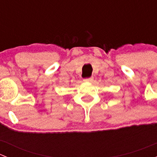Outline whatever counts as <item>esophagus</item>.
<instances>
[{
  "mask_svg": "<svg viewBox=\"0 0 157 157\" xmlns=\"http://www.w3.org/2000/svg\"><path fill=\"white\" fill-rule=\"evenodd\" d=\"M93 80V77H90V78L84 79V80H83V81H84V82H92Z\"/></svg>",
  "mask_w": 157,
  "mask_h": 157,
  "instance_id": "obj_1",
  "label": "esophagus"
}]
</instances>
